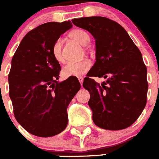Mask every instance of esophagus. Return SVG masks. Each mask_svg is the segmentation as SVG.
Returning a JSON list of instances; mask_svg holds the SVG:
<instances>
[{"label":"esophagus","instance_id":"obj_1","mask_svg":"<svg viewBox=\"0 0 159 159\" xmlns=\"http://www.w3.org/2000/svg\"><path fill=\"white\" fill-rule=\"evenodd\" d=\"M78 80H79V82L80 83L81 86H82L83 82H84V78H83V77H78Z\"/></svg>","mask_w":159,"mask_h":159}]
</instances>
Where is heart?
Segmentation results:
<instances>
[{
    "instance_id": "heart-1",
    "label": "heart",
    "mask_w": 159,
    "mask_h": 159,
    "mask_svg": "<svg viewBox=\"0 0 159 159\" xmlns=\"http://www.w3.org/2000/svg\"><path fill=\"white\" fill-rule=\"evenodd\" d=\"M70 37L82 44L87 45L90 42V36L86 31L83 29H75L69 34ZM53 57L58 62H64V57L62 52V41L58 39L55 42L52 49ZM92 64L88 60H84L77 62H68L63 67L62 74L65 77L81 76L91 68Z\"/></svg>"
}]
</instances>
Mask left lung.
Masks as SVG:
<instances>
[{
	"label": "left lung",
	"instance_id": "left-lung-1",
	"mask_svg": "<svg viewBox=\"0 0 159 159\" xmlns=\"http://www.w3.org/2000/svg\"><path fill=\"white\" fill-rule=\"evenodd\" d=\"M95 40L96 61L83 86L90 93L88 105L96 126L123 130L139 117L147 103V70L139 49L121 25L102 16L73 19ZM91 77H103L101 84Z\"/></svg>",
	"mask_w": 159,
	"mask_h": 159
}]
</instances>
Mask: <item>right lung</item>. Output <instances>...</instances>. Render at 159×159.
Segmentation results:
<instances>
[{
    "label": "right lung",
    "mask_w": 159,
    "mask_h": 159,
    "mask_svg": "<svg viewBox=\"0 0 159 159\" xmlns=\"http://www.w3.org/2000/svg\"><path fill=\"white\" fill-rule=\"evenodd\" d=\"M72 27L70 20L48 22L25 35L12 59L9 97L16 121L33 135L51 137L66 128L67 108L80 84L75 76L59 82L54 43Z\"/></svg>",
    "instance_id": "add662e5"
}]
</instances>
